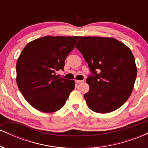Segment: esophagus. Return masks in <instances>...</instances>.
<instances>
[{
  "instance_id": "34e87169",
  "label": "esophagus",
  "mask_w": 148,
  "mask_h": 148,
  "mask_svg": "<svg viewBox=\"0 0 148 148\" xmlns=\"http://www.w3.org/2000/svg\"><path fill=\"white\" fill-rule=\"evenodd\" d=\"M84 81H83V80H76V83H77V84H81V83H83L84 82Z\"/></svg>"
}]
</instances>
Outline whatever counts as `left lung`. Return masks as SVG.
<instances>
[{"label": "left lung", "instance_id": "8db88e82", "mask_svg": "<svg viewBox=\"0 0 148 148\" xmlns=\"http://www.w3.org/2000/svg\"><path fill=\"white\" fill-rule=\"evenodd\" d=\"M76 48L87 62L91 74L84 95L88 106L99 113H110L130 97L137 75L135 59L126 45L111 37H82Z\"/></svg>", "mask_w": 148, "mask_h": 148}]
</instances>
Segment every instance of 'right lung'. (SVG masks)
<instances>
[{
    "mask_svg": "<svg viewBox=\"0 0 148 148\" xmlns=\"http://www.w3.org/2000/svg\"><path fill=\"white\" fill-rule=\"evenodd\" d=\"M79 36H46L29 42L16 63V84L23 97L38 111L52 113L64 106L74 80L56 76Z\"/></svg>",
    "mask_w": 148,
    "mask_h": 148,
    "instance_id": "obj_1",
    "label": "right lung"
}]
</instances>
